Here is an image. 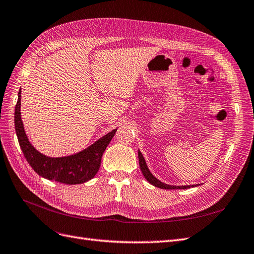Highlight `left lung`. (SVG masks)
Returning <instances> with one entry per match:
<instances>
[{"label":"left lung","mask_w":254,"mask_h":254,"mask_svg":"<svg viewBox=\"0 0 254 254\" xmlns=\"http://www.w3.org/2000/svg\"><path fill=\"white\" fill-rule=\"evenodd\" d=\"M138 158H139V166H140V169L143 177L147 179V181L149 183H151L152 185H154L158 188H163V190H186V188H190L193 187V185H187V186H171V185H167L161 181H158L152 173L150 172V170L147 167V164L146 161H144V158L142 156V154L138 151Z\"/></svg>","instance_id":"left-lung-1"}]
</instances>
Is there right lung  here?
I'll return each mask as SVG.
<instances>
[{
	"label": "right lung",
	"mask_w": 254,
	"mask_h": 254,
	"mask_svg": "<svg viewBox=\"0 0 254 254\" xmlns=\"http://www.w3.org/2000/svg\"><path fill=\"white\" fill-rule=\"evenodd\" d=\"M20 106L21 90H19L18 102L14 108V127H16L20 148L35 172L48 180L69 185L85 183L96 176L100 168L101 158L117 128L113 129L92 146L79 153L64 157H48L39 153L28 141L21 120Z\"/></svg>",
	"instance_id": "1"
}]
</instances>
